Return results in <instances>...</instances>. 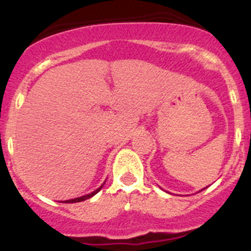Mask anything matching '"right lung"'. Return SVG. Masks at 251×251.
Instances as JSON below:
<instances>
[{
	"mask_svg": "<svg viewBox=\"0 0 251 251\" xmlns=\"http://www.w3.org/2000/svg\"><path fill=\"white\" fill-rule=\"evenodd\" d=\"M103 185H104V182H103ZM103 185L102 186H100L99 188H97L96 191H94V192H91V193H88V195H85V196H81V197H77V199H74V200H69V201H65V203H75V202H81V201H85V200H88V199H91L92 196H95L96 195L97 192H99L100 190H101L102 187H103Z\"/></svg>",
	"mask_w": 251,
	"mask_h": 251,
	"instance_id": "right-lung-1",
	"label": "right lung"
}]
</instances>
